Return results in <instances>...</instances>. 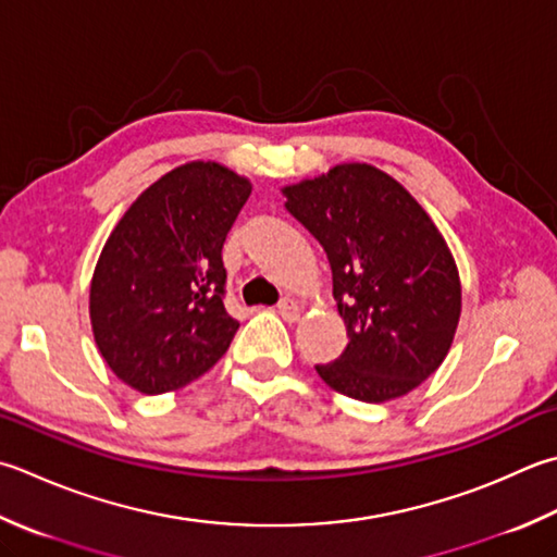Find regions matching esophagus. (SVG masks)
Returning <instances> with one entry per match:
<instances>
[{"instance_id":"obj_1","label":"esophagus","mask_w":557,"mask_h":557,"mask_svg":"<svg viewBox=\"0 0 557 557\" xmlns=\"http://www.w3.org/2000/svg\"><path fill=\"white\" fill-rule=\"evenodd\" d=\"M277 313H280L282 319H285V321L294 323V321L299 319L301 309H299V304H297V301H292V299H282V301L277 304Z\"/></svg>"}]
</instances>
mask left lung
Segmentation results:
<instances>
[{
    "label": "left lung",
    "instance_id": "8db88e82",
    "mask_svg": "<svg viewBox=\"0 0 557 557\" xmlns=\"http://www.w3.org/2000/svg\"><path fill=\"white\" fill-rule=\"evenodd\" d=\"M282 193L329 256L347 329L343 355L315 372L355 400L406 396L437 372L461 315L459 270L437 226L369 163H343Z\"/></svg>",
    "mask_w": 557,
    "mask_h": 557
}]
</instances>
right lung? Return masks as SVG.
Returning a JSON list of instances; mask_svg holds the SVG:
<instances>
[{
    "instance_id": "right-lung-1",
    "label": "right lung",
    "mask_w": 557,
    "mask_h": 557,
    "mask_svg": "<svg viewBox=\"0 0 557 557\" xmlns=\"http://www.w3.org/2000/svg\"><path fill=\"white\" fill-rule=\"evenodd\" d=\"M250 183L220 163L173 169L113 228L91 280V325L108 367L139 394L188 386L228 350L222 248Z\"/></svg>"
}]
</instances>
